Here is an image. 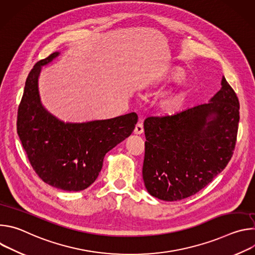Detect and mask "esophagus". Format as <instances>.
I'll return each instance as SVG.
<instances>
[{
    "mask_svg": "<svg viewBox=\"0 0 255 255\" xmlns=\"http://www.w3.org/2000/svg\"><path fill=\"white\" fill-rule=\"evenodd\" d=\"M143 131H144V129H143V124H142V123H138V124L136 125L135 129H134V134L140 135V134L143 133Z\"/></svg>",
    "mask_w": 255,
    "mask_h": 255,
    "instance_id": "esophagus-1",
    "label": "esophagus"
}]
</instances>
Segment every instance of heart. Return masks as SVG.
I'll list each match as a JSON object with an SVG mask.
<instances>
[{
  "label": "heart",
  "mask_w": 255,
  "mask_h": 255,
  "mask_svg": "<svg viewBox=\"0 0 255 255\" xmlns=\"http://www.w3.org/2000/svg\"><path fill=\"white\" fill-rule=\"evenodd\" d=\"M185 77V71L179 68L175 67L173 68L168 75V78L170 81L176 82L183 80ZM186 96L185 91H179V92H174L169 95H167L160 103V107L163 111L167 113H174L179 110V108L181 107L184 103V99Z\"/></svg>",
  "instance_id": "heart-1"
}]
</instances>
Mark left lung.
Returning <instances> with one entry per match:
<instances>
[{"instance_id":"left-lung-1","label":"left lung","mask_w":255,"mask_h":255,"mask_svg":"<svg viewBox=\"0 0 255 255\" xmlns=\"http://www.w3.org/2000/svg\"><path fill=\"white\" fill-rule=\"evenodd\" d=\"M221 86L207 104L145 119L142 176L151 196L167 202L191 197L228 164L236 143L239 101L224 77Z\"/></svg>"}]
</instances>
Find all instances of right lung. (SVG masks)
Returning a JSON list of instances; mask_svg holds the SVG:
<instances>
[{"label": "right lung", "mask_w": 255, "mask_h": 255, "mask_svg": "<svg viewBox=\"0 0 255 255\" xmlns=\"http://www.w3.org/2000/svg\"><path fill=\"white\" fill-rule=\"evenodd\" d=\"M59 52L36 63L25 83L18 108L17 133L27 157L44 183L67 192H79L97 179L106 153L133 132L138 120L132 112L116 118L64 123L43 107L38 78L43 65Z\"/></svg>", "instance_id": "1"}]
</instances>
